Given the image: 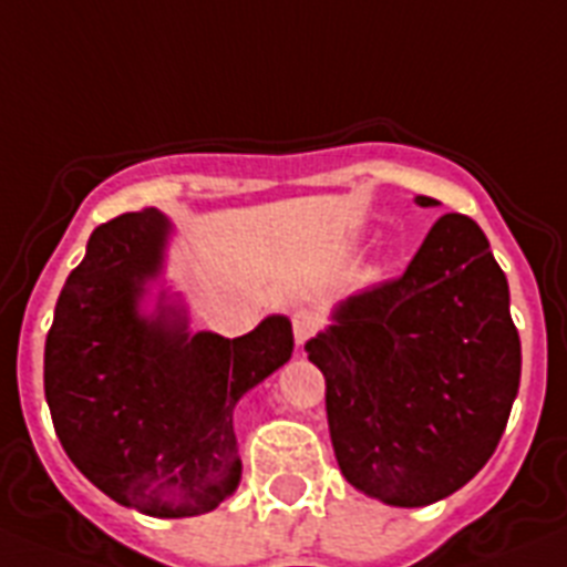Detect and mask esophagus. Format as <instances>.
<instances>
[{
	"mask_svg": "<svg viewBox=\"0 0 567 567\" xmlns=\"http://www.w3.org/2000/svg\"><path fill=\"white\" fill-rule=\"evenodd\" d=\"M317 331H319L317 313H313V311L293 313V337H297V344H305Z\"/></svg>",
	"mask_w": 567,
	"mask_h": 567,
	"instance_id": "34e87169",
	"label": "esophagus"
}]
</instances>
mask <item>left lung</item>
Returning a JSON list of instances; mask_svg holds the SVG:
<instances>
[{"label":"left lung","instance_id":"1","mask_svg":"<svg viewBox=\"0 0 567 567\" xmlns=\"http://www.w3.org/2000/svg\"><path fill=\"white\" fill-rule=\"evenodd\" d=\"M508 302L480 225L445 214L402 277L339 305L337 324L305 344L324 377L333 451L353 488L420 508L480 474L519 391Z\"/></svg>","mask_w":567,"mask_h":567}]
</instances>
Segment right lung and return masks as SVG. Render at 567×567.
Returning a JSON list of instances; mask_svg holds the SVG:
<instances>
[{"mask_svg":"<svg viewBox=\"0 0 567 567\" xmlns=\"http://www.w3.org/2000/svg\"><path fill=\"white\" fill-rule=\"evenodd\" d=\"M167 228L151 208L93 230L45 339V400L65 454L102 494L176 519L236 491L234 408L288 362L293 333L285 317L236 339L188 337L165 313L142 319L136 299L159 270Z\"/></svg>","mask_w":567,"mask_h":567,"instance_id":"1","label":"right lung"}]
</instances>
